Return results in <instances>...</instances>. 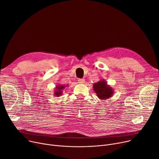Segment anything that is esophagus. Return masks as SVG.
I'll list each match as a JSON object with an SVG mask.
<instances>
[{
    "label": "esophagus",
    "instance_id": "obj_1",
    "mask_svg": "<svg viewBox=\"0 0 159 159\" xmlns=\"http://www.w3.org/2000/svg\"><path fill=\"white\" fill-rule=\"evenodd\" d=\"M78 82L80 83V84H84L85 82V79H78Z\"/></svg>",
    "mask_w": 159,
    "mask_h": 159
}]
</instances>
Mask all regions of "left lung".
Segmentation results:
<instances>
[{
  "label": "left lung",
  "instance_id": "8db88e82",
  "mask_svg": "<svg viewBox=\"0 0 159 159\" xmlns=\"http://www.w3.org/2000/svg\"><path fill=\"white\" fill-rule=\"evenodd\" d=\"M93 88L97 96L100 99H107L111 97L114 93L113 88L107 84L104 79L94 83Z\"/></svg>",
  "mask_w": 159,
  "mask_h": 159
}]
</instances>
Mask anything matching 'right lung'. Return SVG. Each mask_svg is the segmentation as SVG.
<instances>
[{
    "instance_id": "1",
    "label": "right lung",
    "mask_w": 159,
    "mask_h": 159,
    "mask_svg": "<svg viewBox=\"0 0 159 159\" xmlns=\"http://www.w3.org/2000/svg\"><path fill=\"white\" fill-rule=\"evenodd\" d=\"M68 87V85H61V84H58L55 87V90L54 91V96H57V97H60L62 93H63V89H65L66 87Z\"/></svg>"
}]
</instances>
